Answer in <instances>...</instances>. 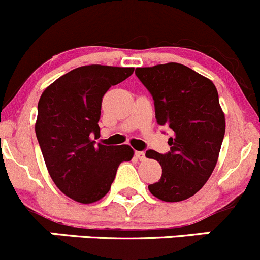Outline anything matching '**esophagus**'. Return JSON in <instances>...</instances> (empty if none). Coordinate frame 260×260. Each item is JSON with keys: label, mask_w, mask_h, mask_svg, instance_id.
Returning <instances> with one entry per match:
<instances>
[{"label": "esophagus", "mask_w": 260, "mask_h": 260, "mask_svg": "<svg viewBox=\"0 0 260 260\" xmlns=\"http://www.w3.org/2000/svg\"><path fill=\"white\" fill-rule=\"evenodd\" d=\"M135 156L139 160H144L145 159V153L144 151H135Z\"/></svg>", "instance_id": "34e87169"}]
</instances>
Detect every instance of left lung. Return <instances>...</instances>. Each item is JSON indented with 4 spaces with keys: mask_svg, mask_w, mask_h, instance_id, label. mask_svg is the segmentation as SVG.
Segmentation results:
<instances>
[{
    "mask_svg": "<svg viewBox=\"0 0 260 260\" xmlns=\"http://www.w3.org/2000/svg\"><path fill=\"white\" fill-rule=\"evenodd\" d=\"M135 74L153 96L156 122L173 131L168 153L146 150L161 166L160 179L148 188L161 201H183L204 187L217 163L225 135L217 89L179 63L136 68Z\"/></svg>",
    "mask_w": 260,
    "mask_h": 260,
    "instance_id": "obj_1",
    "label": "left lung"
}]
</instances>
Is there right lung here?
<instances>
[{
    "instance_id": "add662e5",
    "label": "right lung",
    "mask_w": 260,
    "mask_h": 260,
    "mask_svg": "<svg viewBox=\"0 0 260 260\" xmlns=\"http://www.w3.org/2000/svg\"><path fill=\"white\" fill-rule=\"evenodd\" d=\"M133 72L100 64L79 67L59 77L40 97L35 133L44 160L55 186L74 201L101 200L120 163L133 158L129 145H94L91 139L100 134L104 94Z\"/></svg>"
}]
</instances>
